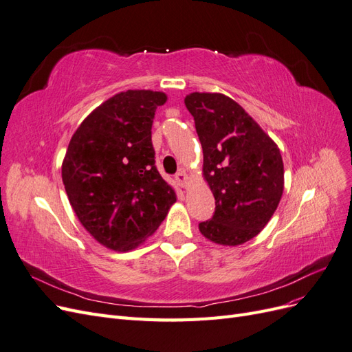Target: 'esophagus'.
<instances>
[{"label":"esophagus","instance_id":"34e87169","mask_svg":"<svg viewBox=\"0 0 352 352\" xmlns=\"http://www.w3.org/2000/svg\"><path fill=\"white\" fill-rule=\"evenodd\" d=\"M175 180H176V184L180 188H184L186 185V182H188V176H186L185 170H179V172L175 175Z\"/></svg>","mask_w":352,"mask_h":352}]
</instances>
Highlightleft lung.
<instances>
[{
  "label": "left lung",
  "instance_id": "obj_1",
  "mask_svg": "<svg viewBox=\"0 0 352 352\" xmlns=\"http://www.w3.org/2000/svg\"><path fill=\"white\" fill-rule=\"evenodd\" d=\"M204 154V177L216 199L199 232L220 245H241L258 235L279 206L283 162L278 145L238 102L223 94L185 98Z\"/></svg>",
  "mask_w": 352,
  "mask_h": 352
}]
</instances>
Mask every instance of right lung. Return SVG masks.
<instances>
[{
    "label": "right lung",
    "instance_id": "add662e5",
    "mask_svg": "<svg viewBox=\"0 0 352 352\" xmlns=\"http://www.w3.org/2000/svg\"><path fill=\"white\" fill-rule=\"evenodd\" d=\"M167 97L126 91L94 110L72 136L61 176L78 219L100 243L129 251L153 235L176 201L155 166L153 119Z\"/></svg>",
    "mask_w": 352,
    "mask_h": 352
}]
</instances>
